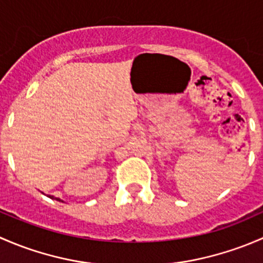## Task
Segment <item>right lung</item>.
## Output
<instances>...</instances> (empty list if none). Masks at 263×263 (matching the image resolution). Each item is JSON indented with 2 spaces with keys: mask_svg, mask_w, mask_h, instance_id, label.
<instances>
[{
  "mask_svg": "<svg viewBox=\"0 0 263 263\" xmlns=\"http://www.w3.org/2000/svg\"><path fill=\"white\" fill-rule=\"evenodd\" d=\"M48 197H49V198H54V200H58V201H61L60 198H55V197H53V196H48Z\"/></svg>",
  "mask_w": 263,
  "mask_h": 263,
  "instance_id": "right-lung-1",
  "label": "right lung"
}]
</instances>
